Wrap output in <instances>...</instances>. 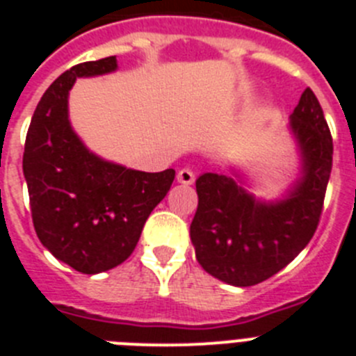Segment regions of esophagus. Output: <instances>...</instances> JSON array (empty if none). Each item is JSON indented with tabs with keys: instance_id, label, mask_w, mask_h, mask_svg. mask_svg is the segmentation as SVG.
I'll use <instances>...</instances> for the list:
<instances>
[{
	"instance_id": "1",
	"label": "esophagus",
	"mask_w": 356,
	"mask_h": 356,
	"mask_svg": "<svg viewBox=\"0 0 356 356\" xmlns=\"http://www.w3.org/2000/svg\"><path fill=\"white\" fill-rule=\"evenodd\" d=\"M176 178H178V181L184 185H193L194 180H196V176H194V172L191 171V169H180L178 171V175H176Z\"/></svg>"
}]
</instances>
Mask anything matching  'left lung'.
I'll return each instance as SVG.
<instances>
[{
    "label": "left lung",
    "mask_w": 356,
    "mask_h": 356,
    "mask_svg": "<svg viewBox=\"0 0 356 356\" xmlns=\"http://www.w3.org/2000/svg\"><path fill=\"white\" fill-rule=\"evenodd\" d=\"M301 151V176L284 200H254L234 178L205 172L196 180L191 241L213 278L250 287L282 271L305 250L319 225L333 160V140L310 87L291 115Z\"/></svg>",
    "instance_id": "1"
}]
</instances>
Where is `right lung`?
Wrapping results in <instances>:
<instances>
[{"label":"right lung","instance_id":"add662e5","mask_svg":"<svg viewBox=\"0 0 356 356\" xmlns=\"http://www.w3.org/2000/svg\"><path fill=\"white\" fill-rule=\"evenodd\" d=\"M115 69V56H106L60 74L40 97L24 143L37 237L55 259L83 275L108 271L134 253L151 210L175 180V169L144 172L106 162L72 131L67 96L76 78Z\"/></svg>","mask_w":356,"mask_h":356}]
</instances>
